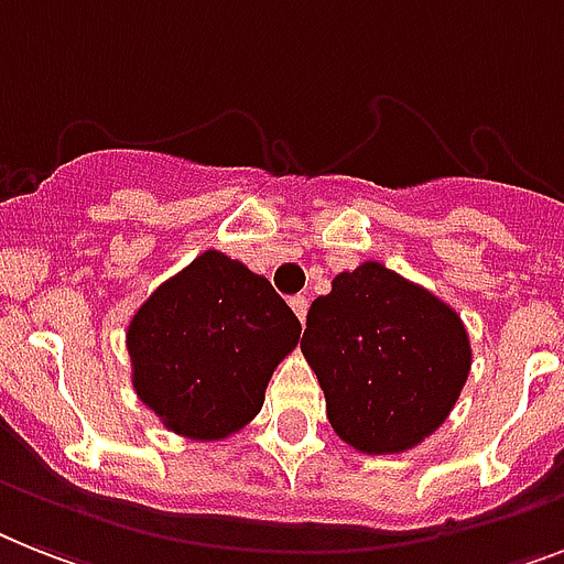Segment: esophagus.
<instances>
[{"label":"esophagus","instance_id":"obj_1","mask_svg":"<svg viewBox=\"0 0 564 564\" xmlns=\"http://www.w3.org/2000/svg\"><path fill=\"white\" fill-rule=\"evenodd\" d=\"M291 308H293V314L300 316V323H305V314H308V300H305L302 293L291 296Z\"/></svg>","mask_w":564,"mask_h":564}]
</instances>
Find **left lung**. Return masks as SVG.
I'll use <instances>...</instances> for the list:
<instances>
[{
    "instance_id": "8db88e82",
    "label": "left lung",
    "mask_w": 564,
    "mask_h": 564,
    "mask_svg": "<svg viewBox=\"0 0 564 564\" xmlns=\"http://www.w3.org/2000/svg\"><path fill=\"white\" fill-rule=\"evenodd\" d=\"M302 355L334 432L369 455L403 453L438 430L473 360L460 316L380 262L339 273L311 302Z\"/></svg>"
}]
</instances>
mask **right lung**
<instances>
[{
	"label": "right lung",
	"instance_id": "add662e5",
	"mask_svg": "<svg viewBox=\"0 0 564 564\" xmlns=\"http://www.w3.org/2000/svg\"><path fill=\"white\" fill-rule=\"evenodd\" d=\"M302 325L264 276L207 250L129 323L134 392L166 430L218 441L259 415Z\"/></svg>",
	"mask_w": 564,
	"mask_h": 564
}]
</instances>
